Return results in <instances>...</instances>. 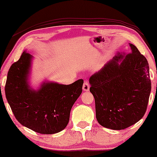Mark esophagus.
I'll list each match as a JSON object with an SVG mask.
<instances>
[{"instance_id": "obj_1", "label": "esophagus", "mask_w": 157, "mask_h": 157, "mask_svg": "<svg viewBox=\"0 0 157 157\" xmlns=\"http://www.w3.org/2000/svg\"><path fill=\"white\" fill-rule=\"evenodd\" d=\"M89 89H90V86L89 82H88L87 81H85L83 86H82V90H83L84 91H89Z\"/></svg>"}]
</instances>
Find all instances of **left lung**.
Listing matches in <instances>:
<instances>
[{
	"instance_id": "1",
	"label": "left lung",
	"mask_w": 157,
	"mask_h": 157,
	"mask_svg": "<svg viewBox=\"0 0 157 157\" xmlns=\"http://www.w3.org/2000/svg\"><path fill=\"white\" fill-rule=\"evenodd\" d=\"M131 52L117 54L89 78L96 118L103 127L122 130L143 117L151 83L147 59L129 44Z\"/></svg>"
}]
</instances>
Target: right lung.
Listing matches in <instances>:
<instances>
[{"label":"right lung","mask_w":157,"mask_h":157,"mask_svg":"<svg viewBox=\"0 0 157 157\" xmlns=\"http://www.w3.org/2000/svg\"><path fill=\"white\" fill-rule=\"evenodd\" d=\"M33 56L24 51L11 66L5 94L16 120L25 127L43 134L63 131L70 112L82 93V79L69 85L45 80L37 89L29 84Z\"/></svg>","instance_id":"obj_1"}]
</instances>
